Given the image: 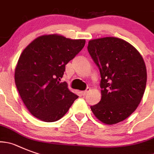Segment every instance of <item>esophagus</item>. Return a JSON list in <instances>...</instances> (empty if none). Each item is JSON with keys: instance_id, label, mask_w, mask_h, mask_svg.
<instances>
[{"instance_id": "obj_1", "label": "esophagus", "mask_w": 154, "mask_h": 154, "mask_svg": "<svg viewBox=\"0 0 154 154\" xmlns=\"http://www.w3.org/2000/svg\"><path fill=\"white\" fill-rule=\"evenodd\" d=\"M89 91H90V88H87L85 90V91H82V94L83 96H85V95H86L87 93H88Z\"/></svg>"}]
</instances>
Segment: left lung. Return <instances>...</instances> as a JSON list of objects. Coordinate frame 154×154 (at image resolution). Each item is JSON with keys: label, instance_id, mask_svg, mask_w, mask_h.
<instances>
[{"label": "left lung", "instance_id": "1", "mask_svg": "<svg viewBox=\"0 0 154 154\" xmlns=\"http://www.w3.org/2000/svg\"><path fill=\"white\" fill-rule=\"evenodd\" d=\"M88 51L101 75V99L91 106L94 116L106 125L124 121L143 98L146 69L141 55L132 45L116 37L88 42Z\"/></svg>", "mask_w": 154, "mask_h": 154}]
</instances>
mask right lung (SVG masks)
I'll list each match as a JSON object with an SVG mask.
<instances>
[{"label": "right lung", "instance_id": "right-lung-1", "mask_svg": "<svg viewBox=\"0 0 154 154\" xmlns=\"http://www.w3.org/2000/svg\"><path fill=\"white\" fill-rule=\"evenodd\" d=\"M85 43V39L44 35L23 49L15 69V84L25 106L36 118L46 122L58 121L78 98L66 82L60 81L66 65Z\"/></svg>", "mask_w": 154, "mask_h": 154}]
</instances>
